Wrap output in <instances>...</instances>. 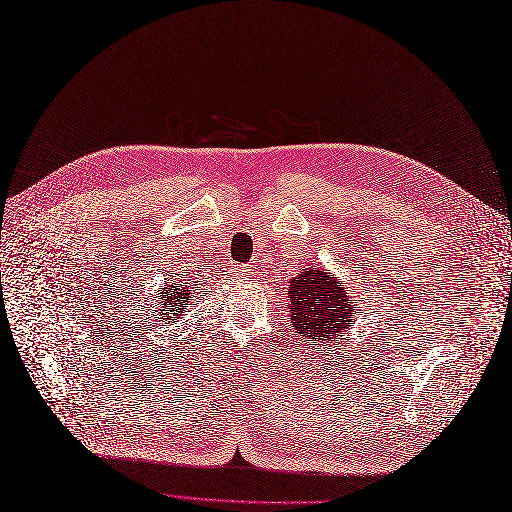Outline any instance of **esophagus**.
I'll return each mask as SVG.
<instances>
[{
	"label": "esophagus",
	"instance_id": "esophagus-1",
	"mask_svg": "<svg viewBox=\"0 0 512 512\" xmlns=\"http://www.w3.org/2000/svg\"><path fill=\"white\" fill-rule=\"evenodd\" d=\"M233 275H235V277H248V275H250V266H246V264H235V266H233Z\"/></svg>",
	"mask_w": 512,
	"mask_h": 512
}]
</instances>
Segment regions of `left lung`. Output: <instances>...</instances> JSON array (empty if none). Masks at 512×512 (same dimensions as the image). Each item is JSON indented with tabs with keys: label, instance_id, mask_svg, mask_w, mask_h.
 I'll list each match as a JSON object with an SVG mask.
<instances>
[{
	"label": "left lung",
	"instance_id": "1",
	"mask_svg": "<svg viewBox=\"0 0 512 512\" xmlns=\"http://www.w3.org/2000/svg\"><path fill=\"white\" fill-rule=\"evenodd\" d=\"M289 312L304 342L337 344V335L354 323L356 304L337 277L308 269L289 281Z\"/></svg>",
	"mask_w": 512,
	"mask_h": 512
}]
</instances>
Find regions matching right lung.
<instances>
[{"label":"right lung","mask_w":512,"mask_h":512,"mask_svg":"<svg viewBox=\"0 0 512 512\" xmlns=\"http://www.w3.org/2000/svg\"><path fill=\"white\" fill-rule=\"evenodd\" d=\"M191 298V287L181 281L170 283L166 287H160V308L164 310V314L168 316V321H177L179 314L183 312V308H187V302Z\"/></svg>","instance_id":"right-lung-1"}]
</instances>
